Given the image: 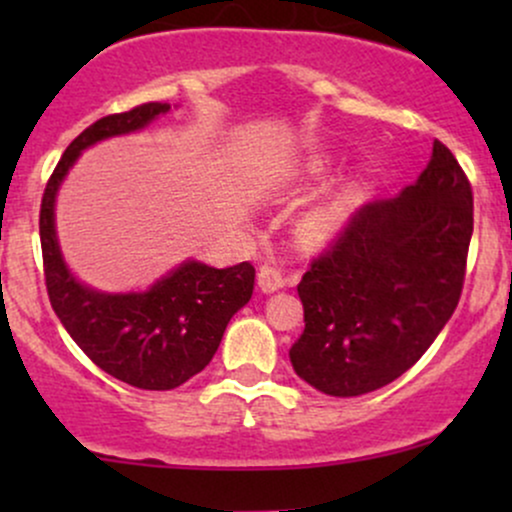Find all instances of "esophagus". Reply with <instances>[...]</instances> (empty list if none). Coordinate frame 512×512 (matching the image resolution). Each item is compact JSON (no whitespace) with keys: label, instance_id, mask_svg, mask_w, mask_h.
<instances>
[{"label":"esophagus","instance_id":"34e87169","mask_svg":"<svg viewBox=\"0 0 512 512\" xmlns=\"http://www.w3.org/2000/svg\"><path fill=\"white\" fill-rule=\"evenodd\" d=\"M257 284H260V289L264 293H274V291L284 289L286 281H284V276H281L279 269L267 267V264H264L260 272H257Z\"/></svg>","mask_w":512,"mask_h":512}]
</instances>
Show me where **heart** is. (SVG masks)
<instances>
[{
  "label": "heart",
  "instance_id": "obj_1",
  "mask_svg": "<svg viewBox=\"0 0 512 512\" xmlns=\"http://www.w3.org/2000/svg\"><path fill=\"white\" fill-rule=\"evenodd\" d=\"M346 214H349V202H337V204H330V207L325 209H317L315 214H310L308 219H305V233H308L310 238H330L332 233L339 231V226H342Z\"/></svg>",
  "mask_w": 512,
  "mask_h": 512
}]
</instances>
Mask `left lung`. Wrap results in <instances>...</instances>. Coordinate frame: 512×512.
Masks as SVG:
<instances>
[{
    "instance_id": "left-lung-1",
    "label": "left lung",
    "mask_w": 512,
    "mask_h": 512,
    "mask_svg": "<svg viewBox=\"0 0 512 512\" xmlns=\"http://www.w3.org/2000/svg\"><path fill=\"white\" fill-rule=\"evenodd\" d=\"M472 228V185L436 139L419 180L363 204L303 274L298 378L358 397L407 373L460 303Z\"/></svg>"
}]
</instances>
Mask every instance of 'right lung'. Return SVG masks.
I'll return each instance as SVG.
<instances>
[{
    "label": "right lung",
    "mask_w": 512,
    "mask_h": 512,
    "mask_svg": "<svg viewBox=\"0 0 512 512\" xmlns=\"http://www.w3.org/2000/svg\"><path fill=\"white\" fill-rule=\"evenodd\" d=\"M168 110V103H144L86 127L52 170L40 202V248L52 310L98 368L139 390H173L207 368L226 325L255 289L250 262L214 269L187 260L144 293H101L79 284L62 260L55 195L76 158L103 139L137 132Z\"/></svg>",
    "instance_id": "1"
}]
</instances>
